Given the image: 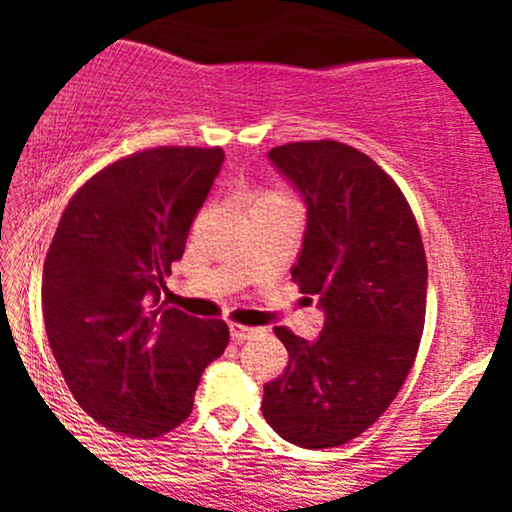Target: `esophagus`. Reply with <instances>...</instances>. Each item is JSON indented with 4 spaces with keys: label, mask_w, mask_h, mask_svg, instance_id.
Listing matches in <instances>:
<instances>
[{
    "label": "esophagus",
    "mask_w": 512,
    "mask_h": 512,
    "mask_svg": "<svg viewBox=\"0 0 512 512\" xmlns=\"http://www.w3.org/2000/svg\"><path fill=\"white\" fill-rule=\"evenodd\" d=\"M258 333V328L254 326H242V324H230V338L235 342H244V340H251L254 335Z\"/></svg>",
    "instance_id": "1"
}]
</instances>
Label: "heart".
Instances as JSON below:
<instances>
[{
	"instance_id": "1",
	"label": "heart",
	"mask_w": 512,
	"mask_h": 512,
	"mask_svg": "<svg viewBox=\"0 0 512 512\" xmlns=\"http://www.w3.org/2000/svg\"><path fill=\"white\" fill-rule=\"evenodd\" d=\"M272 200H289L286 198V195H282V193H275V191H270V193H261L256 198V202H272ZM254 202V205H256Z\"/></svg>"
}]
</instances>
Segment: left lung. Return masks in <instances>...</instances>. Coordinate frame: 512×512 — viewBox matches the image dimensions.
I'll use <instances>...</instances> for the list:
<instances>
[{
	"instance_id": "8db88e82",
	"label": "left lung",
	"mask_w": 512,
	"mask_h": 512,
	"mask_svg": "<svg viewBox=\"0 0 512 512\" xmlns=\"http://www.w3.org/2000/svg\"><path fill=\"white\" fill-rule=\"evenodd\" d=\"M268 158L307 205L291 277L319 296L314 342L277 326L284 375L263 387V417L307 450L345 445L389 408L415 363L426 314V256L396 181L354 146L293 142Z\"/></svg>"
}]
</instances>
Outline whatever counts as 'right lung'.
Here are the masks:
<instances>
[{
  "instance_id": "right-lung-1",
  "label": "right lung",
  "mask_w": 512,
  "mask_h": 512,
  "mask_svg": "<svg viewBox=\"0 0 512 512\" xmlns=\"http://www.w3.org/2000/svg\"><path fill=\"white\" fill-rule=\"evenodd\" d=\"M223 149L158 146L90 177L60 216L41 279L48 345L76 403L135 438L177 429L228 345L221 319L165 307Z\"/></svg>"
}]
</instances>
